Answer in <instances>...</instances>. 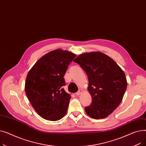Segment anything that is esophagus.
I'll return each mask as SVG.
<instances>
[{
  "label": "esophagus",
  "instance_id": "obj_1",
  "mask_svg": "<svg viewBox=\"0 0 146 146\" xmlns=\"http://www.w3.org/2000/svg\"><path fill=\"white\" fill-rule=\"evenodd\" d=\"M82 93V89H79V90H78V92L76 93V95H77V96L80 95Z\"/></svg>",
  "mask_w": 146,
  "mask_h": 146
}]
</instances>
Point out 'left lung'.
Instances as JSON below:
<instances>
[{
	"label": "left lung",
	"instance_id": "obj_1",
	"mask_svg": "<svg viewBox=\"0 0 146 146\" xmlns=\"http://www.w3.org/2000/svg\"><path fill=\"white\" fill-rule=\"evenodd\" d=\"M87 74L91 104L85 107L94 119L108 117L121 102L127 89L124 72L110 57L101 52L84 53L74 60Z\"/></svg>",
	"mask_w": 146,
	"mask_h": 146
}]
</instances>
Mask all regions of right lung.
I'll list each match as a JSON object with an SVG mask.
<instances>
[{
	"mask_svg": "<svg viewBox=\"0 0 146 146\" xmlns=\"http://www.w3.org/2000/svg\"><path fill=\"white\" fill-rule=\"evenodd\" d=\"M76 55L61 50L42 57L28 72L26 95L37 113L42 118L57 121L67 112L70 95L63 88L68 66Z\"/></svg>",
	"mask_w": 146,
	"mask_h": 146,
	"instance_id": "right-lung-1",
	"label": "right lung"
}]
</instances>
